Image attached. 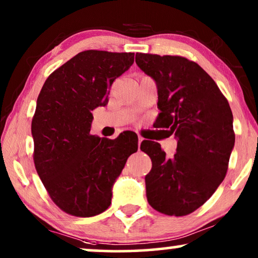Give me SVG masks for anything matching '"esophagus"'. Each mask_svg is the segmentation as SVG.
Returning <instances> with one entry per match:
<instances>
[{
    "mask_svg": "<svg viewBox=\"0 0 258 258\" xmlns=\"http://www.w3.org/2000/svg\"><path fill=\"white\" fill-rule=\"evenodd\" d=\"M137 139H139V147H140V145H141V142L143 141V137L142 136H137Z\"/></svg>",
    "mask_w": 258,
    "mask_h": 258,
    "instance_id": "1",
    "label": "esophagus"
}]
</instances>
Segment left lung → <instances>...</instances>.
<instances>
[{"instance_id": "left-lung-1", "label": "left lung", "mask_w": 258, "mask_h": 258, "mask_svg": "<svg viewBox=\"0 0 258 258\" xmlns=\"http://www.w3.org/2000/svg\"><path fill=\"white\" fill-rule=\"evenodd\" d=\"M135 61L158 86L155 126L178 140L172 159L166 158L160 143L142 141L141 150L152 160L147 199L163 215L187 216L225 178L235 146L232 111L215 80L192 60L136 53Z\"/></svg>"}]
</instances>
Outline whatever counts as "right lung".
<instances>
[{"instance_id": "1", "label": "right lung", "mask_w": 258, "mask_h": 258, "mask_svg": "<svg viewBox=\"0 0 258 258\" xmlns=\"http://www.w3.org/2000/svg\"><path fill=\"white\" fill-rule=\"evenodd\" d=\"M134 53L80 52L52 72L32 119L33 159L52 202L68 215L92 217L111 204L112 185L137 152V135L115 140L91 135L92 110L108 103L113 80L134 62Z\"/></svg>"}]
</instances>
